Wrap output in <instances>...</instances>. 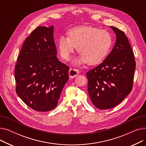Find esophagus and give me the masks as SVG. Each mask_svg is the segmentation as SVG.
<instances>
[{
  "label": "esophagus",
  "instance_id": "obj_1",
  "mask_svg": "<svg viewBox=\"0 0 146 146\" xmlns=\"http://www.w3.org/2000/svg\"><path fill=\"white\" fill-rule=\"evenodd\" d=\"M68 74L71 78H74L79 74V71L76 68H70Z\"/></svg>",
  "mask_w": 146,
  "mask_h": 146
}]
</instances>
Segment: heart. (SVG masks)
Here are the masks:
<instances>
[{
  "instance_id": "1",
  "label": "heart",
  "mask_w": 146,
  "mask_h": 146,
  "mask_svg": "<svg viewBox=\"0 0 146 146\" xmlns=\"http://www.w3.org/2000/svg\"><path fill=\"white\" fill-rule=\"evenodd\" d=\"M68 37L61 36L58 41L60 55L68 60L75 48L80 55L77 64L85 63L93 66L100 63L111 47L112 37L106 31L90 27H78L68 31Z\"/></svg>"
}]
</instances>
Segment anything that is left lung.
I'll return each instance as SVG.
<instances>
[{
  "label": "left lung",
  "instance_id": "left-lung-1",
  "mask_svg": "<svg viewBox=\"0 0 146 146\" xmlns=\"http://www.w3.org/2000/svg\"><path fill=\"white\" fill-rule=\"evenodd\" d=\"M111 28L117 36L112 50L102 63L86 73L91 101L100 110L112 108L120 104L133 86L134 52L124 33Z\"/></svg>",
  "mask_w": 146,
  "mask_h": 146
}]
</instances>
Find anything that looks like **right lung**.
Masks as SVG:
<instances>
[{"label": "right lung", "mask_w": 146, "mask_h": 146, "mask_svg": "<svg viewBox=\"0 0 146 146\" xmlns=\"http://www.w3.org/2000/svg\"><path fill=\"white\" fill-rule=\"evenodd\" d=\"M54 27H38L26 38L15 68L16 92L27 105L46 112L57 106L69 68L58 61Z\"/></svg>", "instance_id": "obj_1"}]
</instances>
